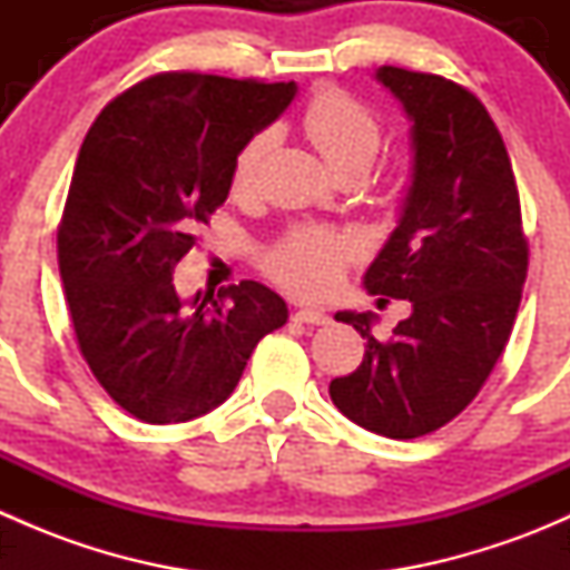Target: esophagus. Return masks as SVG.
<instances>
[{
  "label": "esophagus",
  "instance_id": "esophagus-1",
  "mask_svg": "<svg viewBox=\"0 0 570 570\" xmlns=\"http://www.w3.org/2000/svg\"><path fill=\"white\" fill-rule=\"evenodd\" d=\"M292 320L297 322H306V325H327V314L320 312V308H297L295 314H292Z\"/></svg>",
  "mask_w": 570,
  "mask_h": 570
}]
</instances>
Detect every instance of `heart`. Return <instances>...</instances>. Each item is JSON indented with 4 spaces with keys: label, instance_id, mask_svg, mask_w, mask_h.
I'll list each match as a JSON object with an SVG mask.
<instances>
[{
    "label": "heart",
    "instance_id": "1",
    "mask_svg": "<svg viewBox=\"0 0 570 570\" xmlns=\"http://www.w3.org/2000/svg\"><path fill=\"white\" fill-rule=\"evenodd\" d=\"M301 129L320 157L336 174L364 170L377 157L383 142V124L372 107L342 88H322L306 101L301 112ZM275 135L262 129L239 146L232 163V193L245 198L256 189L258 170L273 151ZM355 243L342 232L322 226H295L269 245L264 253V269L269 278L297 297H320L342 275Z\"/></svg>",
    "mask_w": 570,
    "mask_h": 570
}]
</instances>
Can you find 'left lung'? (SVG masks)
I'll return each instance as SVG.
<instances>
[{"label":"left lung","mask_w":570,"mask_h":570,"mask_svg":"<svg viewBox=\"0 0 570 570\" xmlns=\"http://www.w3.org/2000/svg\"><path fill=\"white\" fill-rule=\"evenodd\" d=\"M377 79L413 120V181L364 284L411 301L413 314L377 342L372 314L338 312L366 353L327 392L350 422L407 441L444 428L485 386L519 314L530 245L513 165L482 101L439 73L383 66Z\"/></svg>","instance_id":"left-lung-1"}]
</instances>
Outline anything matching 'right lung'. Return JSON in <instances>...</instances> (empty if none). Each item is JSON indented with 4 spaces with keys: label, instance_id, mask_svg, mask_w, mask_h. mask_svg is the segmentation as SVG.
<instances>
[{
    "label": "right lung",
    "instance_id": "obj_1",
    "mask_svg": "<svg viewBox=\"0 0 570 570\" xmlns=\"http://www.w3.org/2000/svg\"><path fill=\"white\" fill-rule=\"evenodd\" d=\"M295 94V82L165 71L115 96L85 135L57 262L79 353L140 422L209 413L286 322V303L256 281L184 306L174 269L226 204L234 154Z\"/></svg>",
    "mask_w": 570,
    "mask_h": 570
}]
</instances>
